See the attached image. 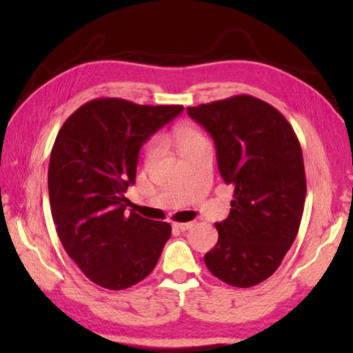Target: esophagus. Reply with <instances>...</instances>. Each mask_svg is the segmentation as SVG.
<instances>
[{"instance_id": "34e87169", "label": "esophagus", "mask_w": 353, "mask_h": 353, "mask_svg": "<svg viewBox=\"0 0 353 353\" xmlns=\"http://www.w3.org/2000/svg\"><path fill=\"white\" fill-rule=\"evenodd\" d=\"M194 224H196L194 221H188V223H176L174 228L179 229V230L185 232V230H190V229L194 226Z\"/></svg>"}]
</instances>
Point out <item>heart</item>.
I'll list each match as a JSON object with an SVG mask.
<instances>
[{"label":"heart","instance_id":"1","mask_svg":"<svg viewBox=\"0 0 353 353\" xmlns=\"http://www.w3.org/2000/svg\"><path fill=\"white\" fill-rule=\"evenodd\" d=\"M174 141H176L181 154L188 152V150H191L194 147L205 144L206 142L205 137L200 133V130H197L196 127H191V125L179 127V129L174 132ZM157 153H159V141L154 139L150 142L147 147V159L152 161Z\"/></svg>","mask_w":353,"mask_h":353}]
</instances>
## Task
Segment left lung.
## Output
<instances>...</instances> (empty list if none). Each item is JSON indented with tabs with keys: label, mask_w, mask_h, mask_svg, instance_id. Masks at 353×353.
I'll use <instances>...</instances> for the list:
<instances>
[{
	"label": "left lung",
	"mask_w": 353,
	"mask_h": 353,
	"mask_svg": "<svg viewBox=\"0 0 353 353\" xmlns=\"http://www.w3.org/2000/svg\"><path fill=\"white\" fill-rule=\"evenodd\" d=\"M216 150L223 181L234 186L219 241L205 254L215 277L249 288L272 276L301 226L306 179L301 142L279 110L252 95L186 109Z\"/></svg>",
	"instance_id": "obj_1"
}]
</instances>
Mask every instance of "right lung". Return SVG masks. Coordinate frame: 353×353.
Masks as SVG:
<instances>
[{"label":"right lung","instance_id":"obj_1","mask_svg":"<svg viewBox=\"0 0 353 353\" xmlns=\"http://www.w3.org/2000/svg\"><path fill=\"white\" fill-rule=\"evenodd\" d=\"M183 106L121 99L85 103L63 123L51 150V215L65 252L89 281L125 290L153 272L171 226L127 212L139 150Z\"/></svg>","mask_w":353,"mask_h":353}]
</instances>
